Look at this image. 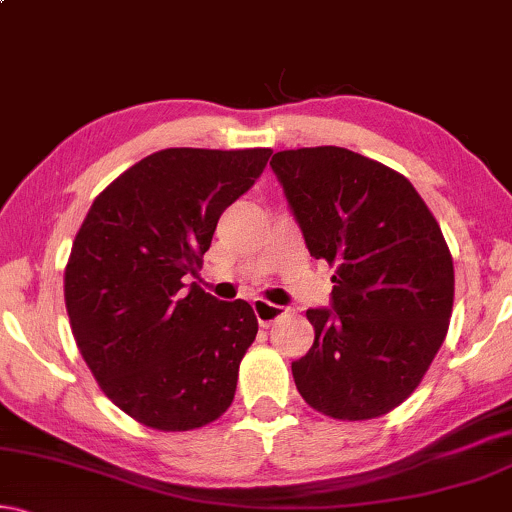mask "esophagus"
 <instances>
[{"mask_svg":"<svg viewBox=\"0 0 512 512\" xmlns=\"http://www.w3.org/2000/svg\"><path fill=\"white\" fill-rule=\"evenodd\" d=\"M252 311H255V316H257V323H260L262 327H269V325H274L278 318H283V306H276V304H271V302H264V299H255V302H252Z\"/></svg>","mask_w":512,"mask_h":512,"instance_id":"1","label":"esophagus"}]
</instances>
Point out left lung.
I'll use <instances>...</instances> for the list:
<instances>
[{"mask_svg":"<svg viewBox=\"0 0 512 512\" xmlns=\"http://www.w3.org/2000/svg\"><path fill=\"white\" fill-rule=\"evenodd\" d=\"M271 168L311 257L335 269L332 309L292 363L313 410L365 421L405 403L445 342L454 264L440 224L405 175L344 147L276 152Z\"/></svg>","mask_w":512,"mask_h":512,"instance_id":"1","label":"left lung"}]
</instances>
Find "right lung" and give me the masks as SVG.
I'll list each match as a JSON object with an SVG mask.
<instances>
[{"mask_svg":"<svg viewBox=\"0 0 512 512\" xmlns=\"http://www.w3.org/2000/svg\"><path fill=\"white\" fill-rule=\"evenodd\" d=\"M271 149L170 147L93 201L65 267L72 335L102 393L156 431L222 417L255 342L248 302H220L199 274L217 220L262 175Z\"/></svg>","mask_w":512,"mask_h":512,"instance_id":"1","label":"right lung"}]
</instances>
